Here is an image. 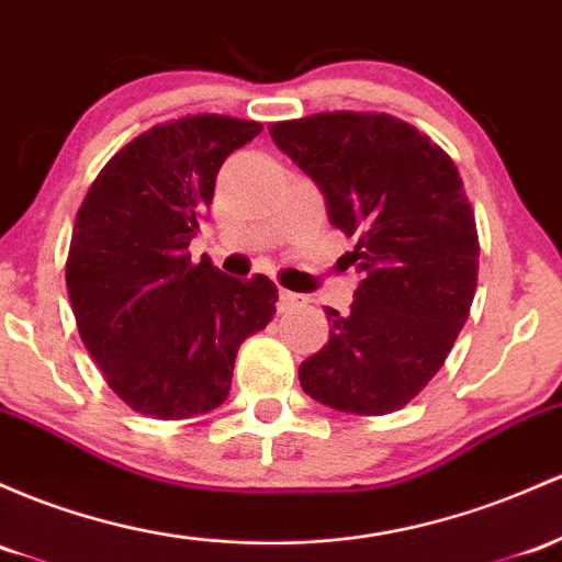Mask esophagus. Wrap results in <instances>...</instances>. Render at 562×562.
Masks as SVG:
<instances>
[{
  "label": "esophagus",
  "instance_id": "34e87169",
  "mask_svg": "<svg viewBox=\"0 0 562 562\" xmlns=\"http://www.w3.org/2000/svg\"><path fill=\"white\" fill-rule=\"evenodd\" d=\"M304 295L299 293H291V291H280V312H291L295 306L304 304Z\"/></svg>",
  "mask_w": 562,
  "mask_h": 562
}]
</instances>
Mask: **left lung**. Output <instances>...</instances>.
<instances>
[{"mask_svg": "<svg viewBox=\"0 0 562 562\" xmlns=\"http://www.w3.org/2000/svg\"><path fill=\"white\" fill-rule=\"evenodd\" d=\"M271 138L323 189L362 271L349 314L299 368L317 403L384 416L435 379L477 291V224L464 181L429 135L375 111L271 122Z\"/></svg>", "mask_w": 562, "mask_h": 562, "instance_id": "8db88e82", "label": "left lung"}]
</instances>
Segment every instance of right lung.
I'll return each instance as SVG.
<instances>
[{"label": "right lung", "mask_w": 562, "mask_h": 562, "mask_svg": "<svg viewBox=\"0 0 562 562\" xmlns=\"http://www.w3.org/2000/svg\"><path fill=\"white\" fill-rule=\"evenodd\" d=\"M261 131L224 114L154 125L103 165L79 205L66 258L74 319L135 413L181 422L218 408L239 344L277 312L269 277L234 280L189 252L221 165Z\"/></svg>", "instance_id": "add662e5"}]
</instances>
